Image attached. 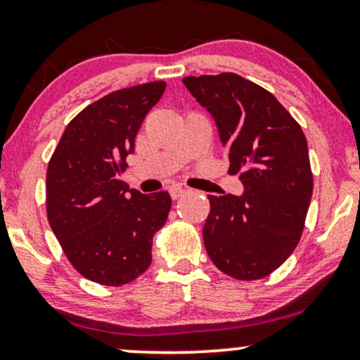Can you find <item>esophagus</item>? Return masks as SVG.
<instances>
[{
  "mask_svg": "<svg viewBox=\"0 0 360 360\" xmlns=\"http://www.w3.org/2000/svg\"><path fill=\"white\" fill-rule=\"evenodd\" d=\"M169 193H171L172 200H177V198H181L183 194H186V189L181 188V186H172V188H169Z\"/></svg>",
  "mask_w": 360,
  "mask_h": 360,
  "instance_id": "obj_1",
  "label": "esophagus"
}]
</instances>
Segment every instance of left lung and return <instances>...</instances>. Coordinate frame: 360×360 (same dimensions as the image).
Listing matches in <instances>:
<instances>
[{"label": "left lung", "mask_w": 360, "mask_h": 360, "mask_svg": "<svg viewBox=\"0 0 360 360\" xmlns=\"http://www.w3.org/2000/svg\"><path fill=\"white\" fill-rule=\"evenodd\" d=\"M183 82L213 117L229 171H242L240 196H208L206 252L235 279L266 278L292 254L303 232L313 193L307 137L269 91L238 74Z\"/></svg>", "instance_id": "left-lung-1"}]
</instances>
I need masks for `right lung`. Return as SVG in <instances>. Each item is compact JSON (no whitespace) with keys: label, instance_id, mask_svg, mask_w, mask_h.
<instances>
[{"label":"right lung","instance_id":"obj_1","mask_svg":"<svg viewBox=\"0 0 360 360\" xmlns=\"http://www.w3.org/2000/svg\"><path fill=\"white\" fill-rule=\"evenodd\" d=\"M164 89L154 81L94 101L65 127L49 162V223L74 269L93 283L122 286L152 262V237L167 220L171 196L128 189L122 172Z\"/></svg>","mask_w":360,"mask_h":360}]
</instances>
